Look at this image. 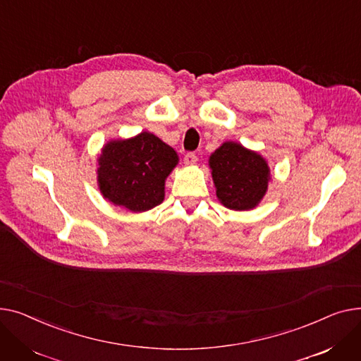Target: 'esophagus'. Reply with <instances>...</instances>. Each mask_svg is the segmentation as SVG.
Wrapping results in <instances>:
<instances>
[{"label":"esophagus","instance_id":"obj_1","mask_svg":"<svg viewBox=\"0 0 361 361\" xmlns=\"http://www.w3.org/2000/svg\"><path fill=\"white\" fill-rule=\"evenodd\" d=\"M183 161H185V164H186V166H194V164H197L198 157H197V154H195V153H186V154H185Z\"/></svg>","mask_w":361,"mask_h":361}]
</instances>
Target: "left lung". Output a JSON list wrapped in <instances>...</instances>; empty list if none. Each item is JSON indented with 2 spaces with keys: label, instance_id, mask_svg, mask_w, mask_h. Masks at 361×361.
<instances>
[{
  "label": "left lung",
  "instance_id": "8db88e82",
  "mask_svg": "<svg viewBox=\"0 0 361 361\" xmlns=\"http://www.w3.org/2000/svg\"><path fill=\"white\" fill-rule=\"evenodd\" d=\"M208 166L221 205L235 211L258 207L268 190V161L240 142L226 141L209 156Z\"/></svg>",
  "mask_w": 361,
  "mask_h": 361
}]
</instances>
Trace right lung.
I'll return each instance as SVG.
<instances>
[{
    "label": "right lung",
    "instance_id": "add662e5",
    "mask_svg": "<svg viewBox=\"0 0 361 361\" xmlns=\"http://www.w3.org/2000/svg\"><path fill=\"white\" fill-rule=\"evenodd\" d=\"M178 161L173 148L148 131L111 140L97 157L100 194L114 205L144 213L163 202L164 182Z\"/></svg>",
    "mask_w": 361,
    "mask_h": 361
}]
</instances>
